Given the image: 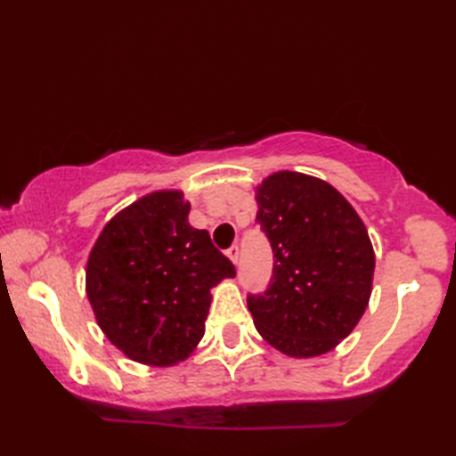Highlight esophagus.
Instances as JSON below:
<instances>
[{
    "label": "esophagus",
    "mask_w": 456,
    "mask_h": 456,
    "mask_svg": "<svg viewBox=\"0 0 456 456\" xmlns=\"http://www.w3.org/2000/svg\"><path fill=\"white\" fill-rule=\"evenodd\" d=\"M239 245H233V247H229L227 248V256L231 258V260H233V265H237L239 263Z\"/></svg>",
    "instance_id": "esophagus-1"
}]
</instances>
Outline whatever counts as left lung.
I'll list each match as a JSON object with an SVG mask.
<instances>
[{
	"mask_svg": "<svg viewBox=\"0 0 456 456\" xmlns=\"http://www.w3.org/2000/svg\"><path fill=\"white\" fill-rule=\"evenodd\" d=\"M256 203L274 255L265 292L247 296L258 333L289 356L329 353L353 331L372 292L364 223L333 186L297 172L268 176Z\"/></svg>",
	"mask_w": 456,
	"mask_h": 456,
	"instance_id": "obj_1",
	"label": "left lung"
}]
</instances>
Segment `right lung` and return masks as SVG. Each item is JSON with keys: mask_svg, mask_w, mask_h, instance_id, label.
I'll list each match as a JSON object with an SVG mask.
<instances>
[{"mask_svg": "<svg viewBox=\"0 0 456 456\" xmlns=\"http://www.w3.org/2000/svg\"><path fill=\"white\" fill-rule=\"evenodd\" d=\"M182 191H154L118 213L88 258L86 292L110 341L142 364L183 361L206 333L209 289L235 266L188 223Z\"/></svg>", "mask_w": 456, "mask_h": 456, "instance_id": "right-lung-1", "label": "right lung"}]
</instances>
